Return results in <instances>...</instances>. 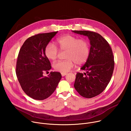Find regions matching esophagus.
<instances>
[{"mask_svg":"<svg viewBox=\"0 0 131 131\" xmlns=\"http://www.w3.org/2000/svg\"><path fill=\"white\" fill-rule=\"evenodd\" d=\"M67 74V73H63V72L61 73V74H62V77L65 76V75H66Z\"/></svg>","mask_w":131,"mask_h":131,"instance_id":"1","label":"esophagus"}]
</instances>
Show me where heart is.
<instances>
[{
	"instance_id": "heart-1",
	"label": "heart",
	"mask_w": 131,
	"mask_h": 131,
	"mask_svg": "<svg viewBox=\"0 0 131 131\" xmlns=\"http://www.w3.org/2000/svg\"><path fill=\"white\" fill-rule=\"evenodd\" d=\"M57 43L60 51H66V60L54 63L53 66L55 70L65 73L73 67L74 63L81 65L88 60L90 50L89 43L86 40L66 35L58 38ZM59 53L58 48L52 42L48 43L45 49L46 57L50 60H55L57 58Z\"/></svg>"
}]
</instances>
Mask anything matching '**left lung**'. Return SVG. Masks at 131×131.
Segmentation results:
<instances>
[{
    "label": "left lung",
    "mask_w": 131,
    "mask_h": 131,
    "mask_svg": "<svg viewBox=\"0 0 131 131\" xmlns=\"http://www.w3.org/2000/svg\"><path fill=\"white\" fill-rule=\"evenodd\" d=\"M87 36L90 40L89 58L81 68L86 72H78L74 87L82 96L90 99L105 90L113 75L114 69V55L108 42L98 33L87 30H72Z\"/></svg>",
    "instance_id": "obj_1"
}]
</instances>
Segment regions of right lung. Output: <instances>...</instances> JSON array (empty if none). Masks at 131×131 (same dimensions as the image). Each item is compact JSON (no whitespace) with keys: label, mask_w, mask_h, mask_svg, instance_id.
<instances>
[{"label":"right lung","mask_w":131,"mask_h":131,"mask_svg":"<svg viewBox=\"0 0 131 131\" xmlns=\"http://www.w3.org/2000/svg\"><path fill=\"white\" fill-rule=\"evenodd\" d=\"M58 31L42 33L31 36L25 40L18 53L16 74L22 89L26 94L36 100H43L54 92L62 78L61 73L51 72L45 49Z\"/></svg>","instance_id":"add662e5"}]
</instances>
